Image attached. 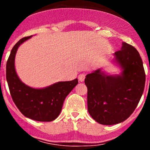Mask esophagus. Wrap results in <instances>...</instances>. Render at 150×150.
<instances>
[{"label": "esophagus", "mask_w": 150, "mask_h": 150, "mask_svg": "<svg viewBox=\"0 0 150 150\" xmlns=\"http://www.w3.org/2000/svg\"><path fill=\"white\" fill-rule=\"evenodd\" d=\"M85 74L81 73L78 75V80L79 81H80V82H83V81L85 80Z\"/></svg>", "instance_id": "34e87169"}]
</instances>
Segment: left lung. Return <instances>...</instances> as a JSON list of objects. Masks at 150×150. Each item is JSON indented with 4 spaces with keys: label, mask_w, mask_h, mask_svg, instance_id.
<instances>
[{
    "label": "left lung",
    "mask_w": 150,
    "mask_h": 150,
    "mask_svg": "<svg viewBox=\"0 0 150 150\" xmlns=\"http://www.w3.org/2000/svg\"><path fill=\"white\" fill-rule=\"evenodd\" d=\"M113 61L121 70L108 74L101 68L86 75L87 109L92 118L102 125H115L130 117L143 94L145 73L140 53L135 47L122 43L113 53Z\"/></svg>",
    "instance_id": "1"
}]
</instances>
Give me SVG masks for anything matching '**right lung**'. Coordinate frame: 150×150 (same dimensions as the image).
I'll list each match as a JSON object with an SVG mask.
<instances>
[{
	"mask_svg": "<svg viewBox=\"0 0 150 150\" xmlns=\"http://www.w3.org/2000/svg\"><path fill=\"white\" fill-rule=\"evenodd\" d=\"M32 37L22 38L11 50L6 64L7 82L12 99L24 116L37 121H52L59 116L65 99L78 80L58 82L43 88H33L22 82L15 70V55L19 46Z\"/></svg>",
	"mask_w": 150,
	"mask_h": 150,
	"instance_id": "add662e5",
	"label": "right lung"
}]
</instances>
